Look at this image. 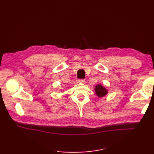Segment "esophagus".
<instances>
[{
    "mask_svg": "<svg viewBox=\"0 0 154 154\" xmlns=\"http://www.w3.org/2000/svg\"><path fill=\"white\" fill-rule=\"evenodd\" d=\"M84 82H85V80H82V79H79V80H78V83L84 84Z\"/></svg>",
    "mask_w": 154,
    "mask_h": 154,
    "instance_id": "esophagus-1",
    "label": "esophagus"
}]
</instances>
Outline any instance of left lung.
I'll return each mask as SVG.
<instances>
[{
    "label": "left lung",
    "instance_id": "8db88e82",
    "mask_svg": "<svg viewBox=\"0 0 154 154\" xmlns=\"http://www.w3.org/2000/svg\"><path fill=\"white\" fill-rule=\"evenodd\" d=\"M94 90H95V94L99 98L103 97L106 96L108 94V90L107 88L100 84L95 85Z\"/></svg>",
    "mask_w": 154,
    "mask_h": 154
}]
</instances>
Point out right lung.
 <instances>
[{
  "label": "right lung",
  "instance_id": "obj_1",
  "mask_svg": "<svg viewBox=\"0 0 154 154\" xmlns=\"http://www.w3.org/2000/svg\"><path fill=\"white\" fill-rule=\"evenodd\" d=\"M61 91H62V90H61Z\"/></svg>",
  "mask_w": 154,
  "mask_h": 154
}]
</instances>
